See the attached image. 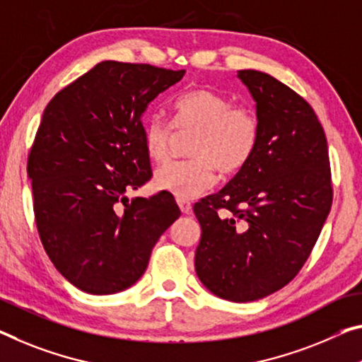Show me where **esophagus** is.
<instances>
[{
  "label": "esophagus",
  "instance_id": "1",
  "mask_svg": "<svg viewBox=\"0 0 362 362\" xmlns=\"http://www.w3.org/2000/svg\"><path fill=\"white\" fill-rule=\"evenodd\" d=\"M176 202H177V205H180V209H181V212L182 214H191V210H192V204L189 202L187 199H185V197H177L176 199Z\"/></svg>",
  "mask_w": 362,
  "mask_h": 362
}]
</instances>
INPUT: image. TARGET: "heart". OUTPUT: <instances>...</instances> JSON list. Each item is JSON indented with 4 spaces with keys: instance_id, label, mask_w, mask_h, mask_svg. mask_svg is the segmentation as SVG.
I'll return each mask as SVG.
<instances>
[{
    "instance_id": "heart-1",
    "label": "heart",
    "mask_w": 362,
    "mask_h": 362,
    "mask_svg": "<svg viewBox=\"0 0 362 362\" xmlns=\"http://www.w3.org/2000/svg\"><path fill=\"white\" fill-rule=\"evenodd\" d=\"M173 126L180 134L194 132L187 160L163 165L155 173V186L177 197H196L214 185L216 170L236 175L251 162L260 141L257 111L210 88H192L171 103ZM175 131L162 116H150L144 124V148L155 163L171 153Z\"/></svg>"
}]
</instances>
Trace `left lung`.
Masks as SVG:
<instances>
[{
  "label": "left lung",
  "instance_id": "8db88e82",
  "mask_svg": "<svg viewBox=\"0 0 362 362\" xmlns=\"http://www.w3.org/2000/svg\"><path fill=\"white\" fill-rule=\"evenodd\" d=\"M238 77L257 103L259 147L220 192L194 204L202 228L194 264L216 296L246 303L299 274L329 216L333 186L313 107L265 72L244 69Z\"/></svg>",
  "mask_w": 362,
  "mask_h": 362
}]
</instances>
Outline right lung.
<instances>
[{
  "mask_svg": "<svg viewBox=\"0 0 362 362\" xmlns=\"http://www.w3.org/2000/svg\"><path fill=\"white\" fill-rule=\"evenodd\" d=\"M185 69L102 61L54 95L27 158L38 236L66 280L90 294L123 291L180 218L170 192L127 200L152 177L142 113Z\"/></svg>",
  "mask_w": 362,
  "mask_h": 362,
  "instance_id": "add662e5",
  "label": "right lung"
}]
</instances>
